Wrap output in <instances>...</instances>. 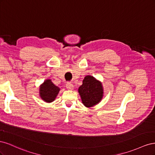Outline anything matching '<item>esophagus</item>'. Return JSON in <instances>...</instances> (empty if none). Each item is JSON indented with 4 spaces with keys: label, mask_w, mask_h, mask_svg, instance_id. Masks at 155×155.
<instances>
[{
    "label": "esophagus",
    "mask_w": 155,
    "mask_h": 155,
    "mask_svg": "<svg viewBox=\"0 0 155 155\" xmlns=\"http://www.w3.org/2000/svg\"><path fill=\"white\" fill-rule=\"evenodd\" d=\"M66 87H67V88L68 89V90H73V88H74V85H72V84L71 83H67V84H66Z\"/></svg>",
    "instance_id": "esophagus-1"
}]
</instances>
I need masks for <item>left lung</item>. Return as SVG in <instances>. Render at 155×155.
I'll return each mask as SVG.
<instances>
[{
  "label": "left lung",
  "instance_id": "1",
  "mask_svg": "<svg viewBox=\"0 0 155 155\" xmlns=\"http://www.w3.org/2000/svg\"><path fill=\"white\" fill-rule=\"evenodd\" d=\"M78 92L83 104L86 107H92L101 101L104 94L102 83L90 75L86 76Z\"/></svg>",
  "mask_w": 155,
  "mask_h": 155
}]
</instances>
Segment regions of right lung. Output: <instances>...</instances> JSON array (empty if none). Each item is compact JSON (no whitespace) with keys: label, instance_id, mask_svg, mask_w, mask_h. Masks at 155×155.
<instances>
[{"label":"right lung","instance_id":"right-lung-1","mask_svg":"<svg viewBox=\"0 0 155 155\" xmlns=\"http://www.w3.org/2000/svg\"><path fill=\"white\" fill-rule=\"evenodd\" d=\"M60 88L51 82V79H46L39 87V96L46 103L53 102L59 92Z\"/></svg>","mask_w":155,"mask_h":155}]
</instances>
